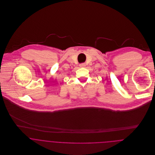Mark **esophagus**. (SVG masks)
<instances>
[{
	"instance_id": "esophagus-1",
	"label": "esophagus",
	"mask_w": 155,
	"mask_h": 155,
	"mask_svg": "<svg viewBox=\"0 0 155 155\" xmlns=\"http://www.w3.org/2000/svg\"><path fill=\"white\" fill-rule=\"evenodd\" d=\"M79 66L81 67H84L85 66V63L80 64H79Z\"/></svg>"
}]
</instances>
